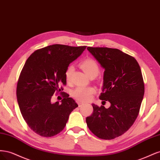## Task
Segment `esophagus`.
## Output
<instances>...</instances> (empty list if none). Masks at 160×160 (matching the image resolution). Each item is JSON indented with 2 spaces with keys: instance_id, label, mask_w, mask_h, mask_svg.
<instances>
[{
  "instance_id": "1",
  "label": "esophagus",
  "mask_w": 160,
  "mask_h": 160,
  "mask_svg": "<svg viewBox=\"0 0 160 160\" xmlns=\"http://www.w3.org/2000/svg\"><path fill=\"white\" fill-rule=\"evenodd\" d=\"M77 105H78V106L79 107H81L82 105H84L83 103H81V102H80V101H77Z\"/></svg>"
}]
</instances>
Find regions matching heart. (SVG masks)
Wrapping results in <instances>:
<instances>
[{"label":"heart","instance_id":"obj_1","mask_svg":"<svg viewBox=\"0 0 160 160\" xmlns=\"http://www.w3.org/2000/svg\"><path fill=\"white\" fill-rule=\"evenodd\" d=\"M81 67L85 73L91 78H94L99 72V67L94 59H87L81 62ZM74 71L73 65H70L67 67L65 72V79L67 82L71 80L72 72ZM93 88H85V87H78L72 92V96L79 101L86 102L89 101L92 95L95 93Z\"/></svg>","mask_w":160,"mask_h":160}]
</instances>
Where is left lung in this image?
<instances>
[{"label":"left lung","instance_id":"8db88e82","mask_svg":"<svg viewBox=\"0 0 160 160\" xmlns=\"http://www.w3.org/2000/svg\"><path fill=\"white\" fill-rule=\"evenodd\" d=\"M88 50L105 69L99 99L108 101L106 109L92 104L93 112L87 125L97 137L113 139L123 135L137 119L144 95V83L136 59L118 49L88 47Z\"/></svg>","mask_w":160,"mask_h":160}]
</instances>
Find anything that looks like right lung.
<instances>
[{
    "instance_id": "1",
    "label": "right lung",
    "mask_w": 160,
    "mask_h": 160,
    "mask_svg": "<svg viewBox=\"0 0 160 160\" xmlns=\"http://www.w3.org/2000/svg\"><path fill=\"white\" fill-rule=\"evenodd\" d=\"M86 46L52 45L37 49L28 58L17 82V98L23 119L28 126L42 137L59 133L65 127L72 111L78 107L64 92L67 67ZM60 92L62 104L51 103L53 94Z\"/></svg>"
}]
</instances>
